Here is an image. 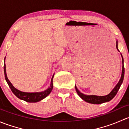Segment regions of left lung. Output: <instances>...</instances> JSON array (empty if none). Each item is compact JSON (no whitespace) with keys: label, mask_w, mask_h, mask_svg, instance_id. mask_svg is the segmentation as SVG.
I'll list each match as a JSON object with an SVG mask.
<instances>
[{"label":"left lung","mask_w":129,"mask_h":129,"mask_svg":"<svg viewBox=\"0 0 129 129\" xmlns=\"http://www.w3.org/2000/svg\"><path fill=\"white\" fill-rule=\"evenodd\" d=\"M116 48L118 50V51H119V49H118V41H116ZM121 56L122 58V75H121V77L120 80H119V82L117 83L116 85H115V87L114 88V89L110 92V93L109 94L105 96H97V95H85L84 93H81L79 90L77 88L76 85H75V90H76V92L77 93V94L84 101H85V102H88V103L90 104H100L104 103V102H109L110 101H111L113 98L115 96V95L117 93L118 90L120 87L121 84H122L123 80V77H124V66H123V57H122V54H121Z\"/></svg>","instance_id":"1"}]
</instances>
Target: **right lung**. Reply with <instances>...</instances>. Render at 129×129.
Returning a JSON list of instances; mask_svg holds the SVG:
<instances>
[{"label": "right lung", "mask_w": 129, "mask_h": 129, "mask_svg": "<svg viewBox=\"0 0 129 129\" xmlns=\"http://www.w3.org/2000/svg\"><path fill=\"white\" fill-rule=\"evenodd\" d=\"M6 57L4 58V62ZM4 75H5V79H6V81H7V84H8L9 87L11 89L12 92L14 93V94L18 97L20 99L23 100V101H26L27 102H37L39 101H42L44 99V98L49 95L50 93L51 92L52 90L53 89V77H54V75H53L51 79V82H50V85L47 89L43 91V92H22V91L19 90L18 89H15L12 84H11L9 80L7 78V74H6V64L4 66Z\"/></svg>", "instance_id": "obj_1"}]
</instances>
